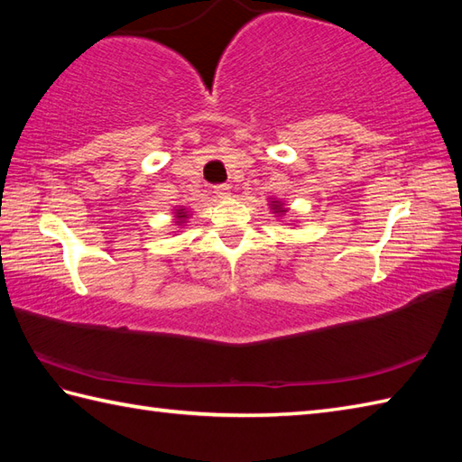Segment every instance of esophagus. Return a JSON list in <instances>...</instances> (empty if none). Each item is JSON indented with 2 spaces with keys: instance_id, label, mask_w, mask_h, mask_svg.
Instances as JSON below:
<instances>
[{
  "instance_id": "34e87169",
  "label": "esophagus",
  "mask_w": 462,
  "mask_h": 462,
  "mask_svg": "<svg viewBox=\"0 0 462 462\" xmlns=\"http://www.w3.org/2000/svg\"><path fill=\"white\" fill-rule=\"evenodd\" d=\"M214 194L218 196V199H228V196H230V186L228 184L214 186Z\"/></svg>"
}]
</instances>
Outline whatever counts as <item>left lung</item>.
<instances>
[{"instance_id":"8db88e82","label":"left lung","mask_w":462,"mask_h":462,"mask_svg":"<svg viewBox=\"0 0 462 462\" xmlns=\"http://www.w3.org/2000/svg\"><path fill=\"white\" fill-rule=\"evenodd\" d=\"M268 206H270V210H272V214H276V216H283L288 212V208H286V204H283L282 200H278V199H270V202H268Z\"/></svg>"}]
</instances>
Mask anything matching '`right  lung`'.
<instances>
[{
  "label": "right lung",
  "instance_id": "right-lung-1",
  "mask_svg": "<svg viewBox=\"0 0 462 462\" xmlns=\"http://www.w3.org/2000/svg\"><path fill=\"white\" fill-rule=\"evenodd\" d=\"M174 220H176V226H184L186 224V220L190 218V212L184 208V206H180V208H176L174 212Z\"/></svg>",
  "mask_w": 462,
  "mask_h": 462
}]
</instances>
